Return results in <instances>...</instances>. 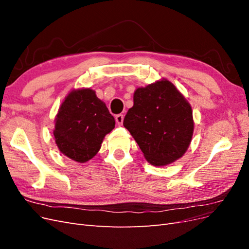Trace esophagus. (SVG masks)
<instances>
[{"label":"esophagus","mask_w":249,"mask_h":249,"mask_svg":"<svg viewBox=\"0 0 249 249\" xmlns=\"http://www.w3.org/2000/svg\"><path fill=\"white\" fill-rule=\"evenodd\" d=\"M124 118V114H117V115L115 116V120H116V123L118 124V125H122V124H123Z\"/></svg>","instance_id":"esophagus-1"}]
</instances>
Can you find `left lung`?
Segmentation results:
<instances>
[{
	"instance_id": "obj_1",
	"label": "left lung",
	"mask_w": 249,
	"mask_h": 249,
	"mask_svg": "<svg viewBox=\"0 0 249 249\" xmlns=\"http://www.w3.org/2000/svg\"><path fill=\"white\" fill-rule=\"evenodd\" d=\"M124 125L155 166L179 159L190 144L194 129L191 106L167 80L136 89L134 106L127 111Z\"/></svg>"
}]
</instances>
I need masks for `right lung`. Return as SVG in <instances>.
Wrapping results in <instances>:
<instances>
[{"label": "right lung", "mask_w": 249, "mask_h": 249, "mask_svg": "<svg viewBox=\"0 0 249 249\" xmlns=\"http://www.w3.org/2000/svg\"><path fill=\"white\" fill-rule=\"evenodd\" d=\"M114 126V117L93 90H72L58 111L55 141L63 155L84 163L97 154Z\"/></svg>", "instance_id": "right-lung-1"}]
</instances>
